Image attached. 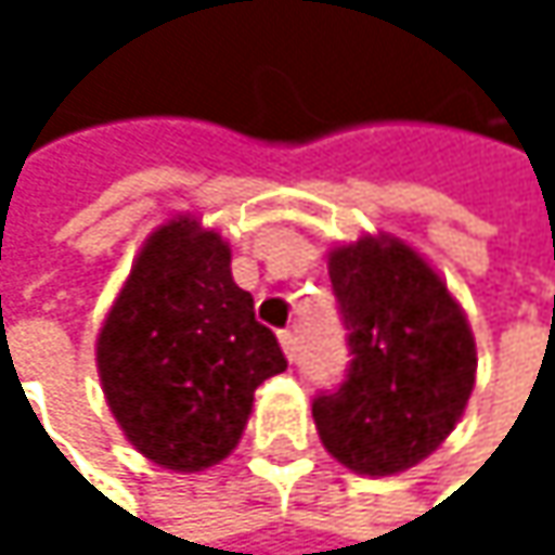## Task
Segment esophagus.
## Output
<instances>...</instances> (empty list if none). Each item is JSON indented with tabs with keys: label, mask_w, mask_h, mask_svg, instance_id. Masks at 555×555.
<instances>
[{
	"label": "esophagus",
	"mask_w": 555,
	"mask_h": 555,
	"mask_svg": "<svg viewBox=\"0 0 555 555\" xmlns=\"http://www.w3.org/2000/svg\"><path fill=\"white\" fill-rule=\"evenodd\" d=\"M279 344H282V353L288 357V360H295V331H279Z\"/></svg>",
	"instance_id": "esophagus-1"
}]
</instances>
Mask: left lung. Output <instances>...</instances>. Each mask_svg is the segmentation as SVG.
<instances>
[{
  "mask_svg": "<svg viewBox=\"0 0 555 555\" xmlns=\"http://www.w3.org/2000/svg\"><path fill=\"white\" fill-rule=\"evenodd\" d=\"M327 273L353 360L347 379L311 404L321 443L353 473H404L450 437L473 395L469 321L398 237L334 247Z\"/></svg>",
  "mask_w": 555,
  "mask_h": 555,
  "instance_id": "obj_1",
  "label": "left lung"
}]
</instances>
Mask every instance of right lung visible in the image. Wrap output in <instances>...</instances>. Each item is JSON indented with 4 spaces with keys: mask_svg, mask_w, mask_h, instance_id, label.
<instances>
[{
    "mask_svg": "<svg viewBox=\"0 0 555 555\" xmlns=\"http://www.w3.org/2000/svg\"><path fill=\"white\" fill-rule=\"evenodd\" d=\"M95 360L125 437L172 473L224 460L257 386L285 370L276 334L231 276L228 244L189 218L157 228L138 254Z\"/></svg>",
    "mask_w": 555,
    "mask_h": 555,
    "instance_id": "add662e5",
    "label": "right lung"
}]
</instances>
